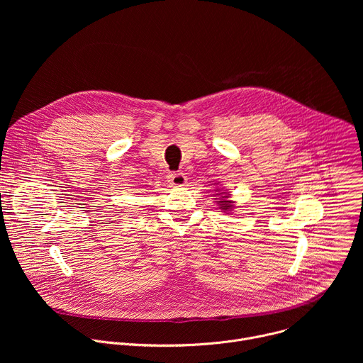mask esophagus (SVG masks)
Instances as JSON below:
<instances>
[{"instance_id": "1", "label": "esophagus", "mask_w": 363, "mask_h": 363, "mask_svg": "<svg viewBox=\"0 0 363 363\" xmlns=\"http://www.w3.org/2000/svg\"><path fill=\"white\" fill-rule=\"evenodd\" d=\"M167 178L168 182L175 186H184L186 184V177L182 172H171Z\"/></svg>"}]
</instances>
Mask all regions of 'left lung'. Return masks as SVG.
<instances>
[{
  "label": "left lung",
  "mask_w": 363,
  "mask_h": 363,
  "mask_svg": "<svg viewBox=\"0 0 363 363\" xmlns=\"http://www.w3.org/2000/svg\"><path fill=\"white\" fill-rule=\"evenodd\" d=\"M218 195H223V196H221V199H220V201H217V203L220 205V210H223L224 213H227V214H228V211H231V210H233V206H234L233 203H234V202L228 199V195H227L225 192H221V194H218Z\"/></svg>",
  "instance_id": "obj_1"
}]
</instances>
